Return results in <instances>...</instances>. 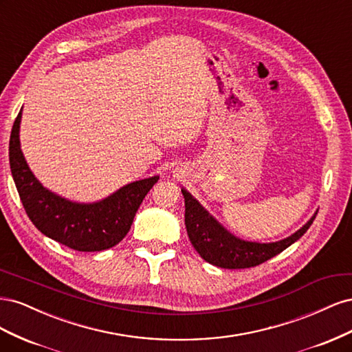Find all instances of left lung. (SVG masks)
I'll use <instances>...</instances> for the list:
<instances>
[{
  "instance_id": "8db88e82",
  "label": "left lung",
  "mask_w": 352,
  "mask_h": 352,
  "mask_svg": "<svg viewBox=\"0 0 352 352\" xmlns=\"http://www.w3.org/2000/svg\"><path fill=\"white\" fill-rule=\"evenodd\" d=\"M182 194L185 198V225L190 243L202 258L221 269H248L270 260L300 239L313 225L317 214L314 212L300 230L282 241L250 242L233 236L188 190L182 189Z\"/></svg>"
}]
</instances>
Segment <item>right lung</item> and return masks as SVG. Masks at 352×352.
<instances>
[{
	"instance_id": "obj_1",
	"label": "right lung",
	"mask_w": 352,
	"mask_h": 352,
	"mask_svg": "<svg viewBox=\"0 0 352 352\" xmlns=\"http://www.w3.org/2000/svg\"><path fill=\"white\" fill-rule=\"evenodd\" d=\"M17 114L10 135V168L26 214L38 230L76 251H102L119 243L129 232L133 217L158 176L136 180L92 204L73 202L51 192L30 172L20 150Z\"/></svg>"
}]
</instances>
